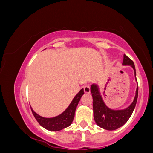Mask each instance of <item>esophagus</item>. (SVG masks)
<instances>
[{"label": "esophagus", "instance_id": "obj_1", "mask_svg": "<svg viewBox=\"0 0 153 153\" xmlns=\"http://www.w3.org/2000/svg\"><path fill=\"white\" fill-rule=\"evenodd\" d=\"M83 89H84V92H85V94H89V93H90L91 88H90V85H84Z\"/></svg>", "mask_w": 153, "mask_h": 153}]
</instances>
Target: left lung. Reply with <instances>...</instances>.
Here are the masks:
<instances>
[{"instance_id":"1","label":"left lung","mask_w":153,"mask_h":153,"mask_svg":"<svg viewBox=\"0 0 153 153\" xmlns=\"http://www.w3.org/2000/svg\"><path fill=\"white\" fill-rule=\"evenodd\" d=\"M122 65H129L134 70L135 80L136 78V70L133 61L124 54V59ZM91 93L93 97V110L94 117L96 124L100 127L106 130H115L122 127L128 119L130 118L131 114L136 106L138 97V85L137 86L134 100L131 103L124 109H111L106 105L103 101L100 92L99 87L97 84H92L91 86Z\"/></svg>"}]
</instances>
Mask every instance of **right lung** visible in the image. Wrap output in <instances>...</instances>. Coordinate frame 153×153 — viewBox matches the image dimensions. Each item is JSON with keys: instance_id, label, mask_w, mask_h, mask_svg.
I'll use <instances>...</instances> for the list:
<instances>
[{"instance_id": "1", "label": "right lung", "mask_w": 153, "mask_h": 153, "mask_svg": "<svg viewBox=\"0 0 153 153\" xmlns=\"http://www.w3.org/2000/svg\"><path fill=\"white\" fill-rule=\"evenodd\" d=\"M83 94V88H82L78 94L75 95V96L73 98V101L70 103L68 108L62 114L54 117L46 118V117H42V116L37 114L31 107V111H32L33 115L34 116L35 119H36L39 124L45 129L49 131H54L62 130L65 128L69 127L73 122L75 117V109H76L77 106L80 101V98L82 97Z\"/></svg>"}]
</instances>
